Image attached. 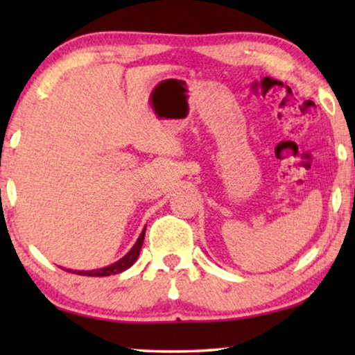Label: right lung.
Wrapping results in <instances>:
<instances>
[{
    "mask_svg": "<svg viewBox=\"0 0 355 355\" xmlns=\"http://www.w3.org/2000/svg\"><path fill=\"white\" fill-rule=\"evenodd\" d=\"M144 237H145V227L142 231V234L139 236L137 242H135L132 249H130L128 254H125L123 259L116 261V263L110 265V266H105V268H100V270H92V271H72V270H66L69 271V273H76V275H82V276H111V275H118L121 271L130 268L135 263V260H137V257L140 254V249H142V244H144Z\"/></svg>",
    "mask_w": 355,
    "mask_h": 355,
    "instance_id": "add662e5",
    "label": "right lung"
}]
</instances>
